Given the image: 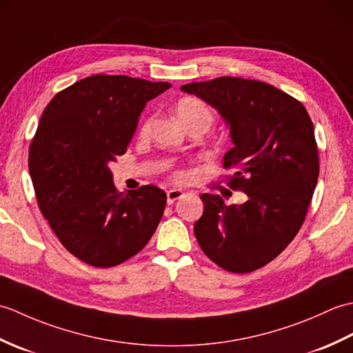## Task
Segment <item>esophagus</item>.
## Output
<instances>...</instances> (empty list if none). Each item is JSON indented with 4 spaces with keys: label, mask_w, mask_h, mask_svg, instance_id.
<instances>
[{
    "label": "esophagus",
    "mask_w": 353,
    "mask_h": 353,
    "mask_svg": "<svg viewBox=\"0 0 353 353\" xmlns=\"http://www.w3.org/2000/svg\"><path fill=\"white\" fill-rule=\"evenodd\" d=\"M182 197H183V192H182L181 190H170V191H167V201H168V205H172L176 200L182 199Z\"/></svg>",
    "instance_id": "obj_1"
}]
</instances>
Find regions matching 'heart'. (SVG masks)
Here are the masks:
<instances>
[{
  "label": "heart",
  "instance_id": "obj_1",
  "mask_svg": "<svg viewBox=\"0 0 353 353\" xmlns=\"http://www.w3.org/2000/svg\"><path fill=\"white\" fill-rule=\"evenodd\" d=\"M176 114L186 129L191 125H201L205 130H208L214 121L211 109H209L203 101L199 99H192V97H186V99H182L176 104ZM148 124L150 121L147 119V121L142 124L141 130L145 132L148 129Z\"/></svg>",
  "mask_w": 353,
  "mask_h": 353
}]
</instances>
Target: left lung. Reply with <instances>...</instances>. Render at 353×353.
Segmentation results:
<instances>
[{"mask_svg": "<svg viewBox=\"0 0 353 353\" xmlns=\"http://www.w3.org/2000/svg\"><path fill=\"white\" fill-rule=\"evenodd\" d=\"M181 89L226 121L234 147L224 168L235 170L230 188L247 194L243 205L203 194L194 234L216 265L250 273L273 261L305 221L320 170L312 121L301 101L264 81L219 77Z\"/></svg>", "mask_w": 353, "mask_h": 353, "instance_id": "left-lung-1", "label": "left lung"}]
</instances>
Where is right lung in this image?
Wrapping results in <instances>:
<instances>
[{
  "label": "right lung",
  "mask_w": 353,
  "mask_h": 353,
  "mask_svg": "<svg viewBox=\"0 0 353 353\" xmlns=\"http://www.w3.org/2000/svg\"><path fill=\"white\" fill-rule=\"evenodd\" d=\"M168 88L97 74L57 92L43 110L28 153L37 205L65 249L89 265L134 256L162 219L167 194L154 185L118 192L109 163L125 153L147 101Z\"/></svg>",
  "instance_id": "add662e5"
}]
</instances>
